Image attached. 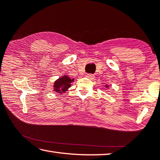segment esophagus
<instances>
[{
  "mask_svg": "<svg viewBox=\"0 0 160 160\" xmlns=\"http://www.w3.org/2000/svg\"><path fill=\"white\" fill-rule=\"evenodd\" d=\"M87 77L89 78V79H93L94 78V75L93 74H92V73H87Z\"/></svg>",
  "mask_w": 160,
  "mask_h": 160,
  "instance_id": "esophagus-1",
  "label": "esophagus"
}]
</instances>
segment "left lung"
Returning a JSON list of instances; mask_svg holds the SVG:
<instances>
[{
    "instance_id": "1",
    "label": "left lung",
    "mask_w": 160,
    "mask_h": 160,
    "mask_svg": "<svg viewBox=\"0 0 160 160\" xmlns=\"http://www.w3.org/2000/svg\"><path fill=\"white\" fill-rule=\"evenodd\" d=\"M107 87H108V86H107Z\"/></svg>"
}]
</instances>
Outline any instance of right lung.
I'll return each mask as SVG.
<instances>
[{"mask_svg": "<svg viewBox=\"0 0 160 160\" xmlns=\"http://www.w3.org/2000/svg\"><path fill=\"white\" fill-rule=\"evenodd\" d=\"M73 80H71L67 76H64L59 78L54 83V91L57 93H64L71 87V82Z\"/></svg>", "mask_w": 160, "mask_h": 160, "instance_id": "add662e5", "label": "right lung"}]
</instances>
